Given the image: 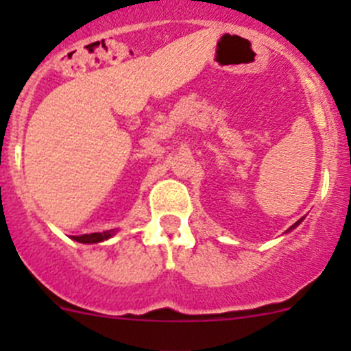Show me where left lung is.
<instances>
[{
    "instance_id": "obj_1",
    "label": "left lung",
    "mask_w": 351,
    "mask_h": 351,
    "mask_svg": "<svg viewBox=\"0 0 351 351\" xmlns=\"http://www.w3.org/2000/svg\"><path fill=\"white\" fill-rule=\"evenodd\" d=\"M300 221H302V219H300ZM300 221H299V222H300ZM299 222H295V224H293V226H290V228H289V231H290V229H293V228H295V226L299 224Z\"/></svg>"
}]
</instances>
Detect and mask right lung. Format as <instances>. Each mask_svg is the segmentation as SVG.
Listing matches in <instances>:
<instances>
[{"label": "right lung", "mask_w": 351, "mask_h": 351, "mask_svg": "<svg viewBox=\"0 0 351 351\" xmlns=\"http://www.w3.org/2000/svg\"><path fill=\"white\" fill-rule=\"evenodd\" d=\"M115 231H105V232H93V234H81V236H73L74 241L80 243H100L108 239L110 236H113Z\"/></svg>", "instance_id": "obj_1"}]
</instances>
